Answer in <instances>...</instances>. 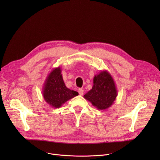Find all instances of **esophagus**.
<instances>
[{
  "mask_svg": "<svg viewBox=\"0 0 160 160\" xmlns=\"http://www.w3.org/2000/svg\"><path fill=\"white\" fill-rule=\"evenodd\" d=\"M78 91L80 95H83V90L82 89H79Z\"/></svg>",
  "mask_w": 160,
  "mask_h": 160,
  "instance_id": "1",
  "label": "esophagus"
}]
</instances>
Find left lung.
Wrapping results in <instances>:
<instances>
[{"mask_svg": "<svg viewBox=\"0 0 160 160\" xmlns=\"http://www.w3.org/2000/svg\"><path fill=\"white\" fill-rule=\"evenodd\" d=\"M118 95L114 80L107 71H101L93 78L92 89L83 97L99 110L112 106Z\"/></svg>", "mask_w": 160, "mask_h": 160, "instance_id": "8db88e82", "label": "left lung"}]
</instances>
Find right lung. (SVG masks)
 Instances as JSON below:
<instances>
[{
  "label": "right lung",
  "instance_id": "add662e5",
  "mask_svg": "<svg viewBox=\"0 0 160 160\" xmlns=\"http://www.w3.org/2000/svg\"><path fill=\"white\" fill-rule=\"evenodd\" d=\"M43 97L50 106L58 108L78 93L67 88L65 84L60 67H56L48 74L43 85Z\"/></svg>",
  "mask_w": 160,
  "mask_h": 160
}]
</instances>
